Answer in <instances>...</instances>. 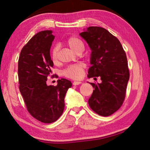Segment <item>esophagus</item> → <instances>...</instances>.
Returning <instances> with one entry per match:
<instances>
[{
    "label": "esophagus",
    "mask_w": 150,
    "mask_h": 150,
    "mask_svg": "<svg viewBox=\"0 0 150 150\" xmlns=\"http://www.w3.org/2000/svg\"><path fill=\"white\" fill-rule=\"evenodd\" d=\"M81 83V81H74V82L73 83V85H80Z\"/></svg>",
    "instance_id": "1"
}]
</instances>
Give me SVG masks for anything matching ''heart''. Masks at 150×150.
Wrapping results in <instances>:
<instances>
[{
	"label": "heart",
	"instance_id": "obj_1",
	"mask_svg": "<svg viewBox=\"0 0 150 150\" xmlns=\"http://www.w3.org/2000/svg\"><path fill=\"white\" fill-rule=\"evenodd\" d=\"M67 44L73 52L77 53H82L84 50V44L78 38L73 36L68 38ZM58 52L59 46L55 45L51 52V59L54 63H57L58 60ZM85 69V65L83 63H77L75 65H70L63 71V75L73 79H79L83 77V71Z\"/></svg>",
	"mask_w": 150,
	"mask_h": 150
}]
</instances>
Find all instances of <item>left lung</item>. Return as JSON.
<instances>
[{
	"instance_id": "1",
	"label": "left lung",
	"mask_w": 150,
	"mask_h": 150,
	"mask_svg": "<svg viewBox=\"0 0 150 150\" xmlns=\"http://www.w3.org/2000/svg\"><path fill=\"white\" fill-rule=\"evenodd\" d=\"M79 35L91 50L87 77H99L102 81L90 83L94 90L88 105L98 115L110 116L120 108L125 98L130 78L126 53L117 38L103 28L90 26Z\"/></svg>"
}]
</instances>
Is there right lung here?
I'll list each match as a JSON object with an SVG mask.
<instances>
[{"label": "right lung", "mask_w": 150, "mask_h": 150, "mask_svg": "<svg viewBox=\"0 0 150 150\" xmlns=\"http://www.w3.org/2000/svg\"><path fill=\"white\" fill-rule=\"evenodd\" d=\"M54 35L52 30L35 34L21 50L18 59L19 89L28 111L44 123H52L63 114L65 96L72 83L66 79L57 80L56 86L46 83L54 66L50 48Z\"/></svg>", "instance_id": "add662e5"}]
</instances>
